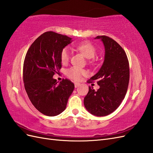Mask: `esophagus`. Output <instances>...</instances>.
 Here are the masks:
<instances>
[{"mask_svg":"<svg viewBox=\"0 0 153 153\" xmlns=\"http://www.w3.org/2000/svg\"><path fill=\"white\" fill-rule=\"evenodd\" d=\"M79 82H75V83H74V86H75V88H77V87L79 86Z\"/></svg>","mask_w":153,"mask_h":153,"instance_id":"1","label":"esophagus"}]
</instances>
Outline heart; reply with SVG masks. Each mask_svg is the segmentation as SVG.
I'll return each instance as SVG.
<instances>
[{
    "instance_id": "heart-1",
    "label": "heart",
    "mask_w": 153,
    "mask_h": 153,
    "mask_svg": "<svg viewBox=\"0 0 153 153\" xmlns=\"http://www.w3.org/2000/svg\"><path fill=\"white\" fill-rule=\"evenodd\" d=\"M76 48L80 52L83 54L86 58H93L96 54V49L95 47L92 43L88 41H85L79 43V44L76 45ZM71 58V52L68 47H65L62 49L60 54V59L61 62L63 64H67ZM67 75L71 79L78 81L79 80L82 76L86 75V71L85 70L80 68L77 67H72L67 70L66 72Z\"/></svg>"
}]
</instances>
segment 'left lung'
<instances>
[{"label":"left lung","mask_w":153,"mask_h":153,"mask_svg":"<svg viewBox=\"0 0 153 153\" xmlns=\"http://www.w3.org/2000/svg\"><path fill=\"white\" fill-rule=\"evenodd\" d=\"M105 47L104 61L99 72L88 81H97V90L89 86L84 105L91 114L106 116L120 106L127 92L129 81V61L124 50L109 36H97Z\"/></svg>","instance_id":"8db88e82"}]
</instances>
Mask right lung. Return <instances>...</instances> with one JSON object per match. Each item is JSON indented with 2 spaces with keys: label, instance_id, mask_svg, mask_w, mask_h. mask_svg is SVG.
Instances as JSON below:
<instances>
[{
  "label": "right lung",
  "instance_id": "1",
  "mask_svg": "<svg viewBox=\"0 0 153 153\" xmlns=\"http://www.w3.org/2000/svg\"><path fill=\"white\" fill-rule=\"evenodd\" d=\"M72 38L52 31L36 39L26 53L23 67L25 90L33 106L43 115L56 116L66 108L74 89L69 79H53L62 68L60 54Z\"/></svg>",
  "mask_w": 153,
  "mask_h": 153
}]
</instances>
